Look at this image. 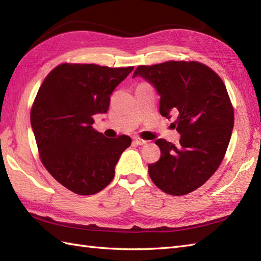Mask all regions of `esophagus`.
Masks as SVG:
<instances>
[{"instance_id": "1", "label": "esophagus", "mask_w": 261, "mask_h": 261, "mask_svg": "<svg viewBox=\"0 0 261 261\" xmlns=\"http://www.w3.org/2000/svg\"><path fill=\"white\" fill-rule=\"evenodd\" d=\"M133 142H135L137 145H143V144H147L148 141L142 140V139H140V138H135V140H133Z\"/></svg>"}]
</instances>
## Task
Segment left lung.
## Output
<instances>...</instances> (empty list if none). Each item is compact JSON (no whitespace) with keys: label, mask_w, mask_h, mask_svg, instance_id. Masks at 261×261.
<instances>
[{"label":"left lung","mask_w":261,"mask_h":261,"mask_svg":"<svg viewBox=\"0 0 261 261\" xmlns=\"http://www.w3.org/2000/svg\"><path fill=\"white\" fill-rule=\"evenodd\" d=\"M141 76L160 95L161 116L180 133L179 144L155 140L161 156L148 166L153 184L163 192L184 196L201 187L226 154L233 129V109L225 83L215 71L196 61L140 65Z\"/></svg>","instance_id":"1"}]
</instances>
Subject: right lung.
<instances>
[{
  "label": "right lung",
  "mask_w": 261,
  "mask_h": 261,
  "mask_svg": "<svg viewBox=\"0 0 261 261\" xmlns=\"http://www.w3.org/2000/svg\"><path fill=\"white\" fill-rule=\"evenodd\" d=\"M96 64L58 65L44 79L31 109L41 161L58 182L77 195L98 193L111 182L131 138H106L93 129L107 113L113 90L132 72Z\"/></svg>",
  "instance_id": "add662e5"
}]
</instances>
